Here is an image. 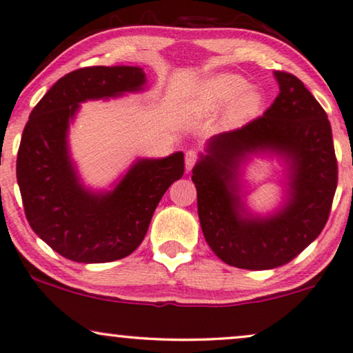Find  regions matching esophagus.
Masks as SVG:
<instances>
[{"mask_svg":"<svg viewBox=\"0 0 353 353\" xmlns=\"http://www.w3.org/2000/svg\"><path fill=\"white\" fill-rule=\"evenodd\" d=\"M184 163H186V170L190 172L192 170V167L197 163V152H194V150H188L186 156H184Z\"/></svg>","mask_w":353,"mask_h":353,"instance_id":"1","label":"esophagus"}]
</instances>
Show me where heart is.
<instances>
[{
    "mask_svg": "<svg viewBox=\"0 0 353 353\" xmlns=\"http://www.w3.org/2000/svg\"><path fill=\"white\" fill-rule=\"evenodd\" d=\"M248 81L234 73H223L219 77L211 78L206 81L201 90V101L210 109H217L225 106L227 103L232 101L234 97L236 100L230 108L228 117L233 123L245 122L261 106L263 95L258 89L247 88Z\"/></svg>",
    "mask_w": 353,
    "mask_h": 353,
    "instance_id": "heart-1",
    "label": "heart"
}]
</instances>
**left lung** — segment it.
Segmentation results:
<instances>
[{
	"mask_svg": "<svg viewBox=\"0 0 353 353\" xmlns=\"http://www.w3.org/2000/svg\"><path fill=\"white\" fill-rule=\"evenodd\" d=\"M280 94L242 128L221 132L192 169L199 217L211 250L239 269L265 270L290 263L325 227L338 184L332 126L297 77L274 72ZM272 151L288 164L287 203L272 216H253L239 197V164Z\"/></svg>",
	"mask_w": 353,
	"mask_h": 353,
	"instance_id": "8db88e82",
	"label": "left lung"
}]
</instances>
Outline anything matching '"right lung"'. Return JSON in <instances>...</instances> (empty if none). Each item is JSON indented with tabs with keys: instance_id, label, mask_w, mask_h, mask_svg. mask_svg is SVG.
<instances>
[{
	"instance_id": "add662e5",
	"label": "right lung",
	"mask_w": 353,
	"mask_h": 353,
	"mask_svg": "<svg viewBox=\"0 0 353 353\" xmlns=\"http://www.w3.org/2000/svg\"><path fill=\"white\" fill-rule=\"evenodd\" d=\"M141 67H84L62 77L31 111L17 156L23 208L31 228L77 263H109L141 245L159 200L184 173V154L137 159L109 192L81 183L68 152V126L79 103L139 92Z\"/></svg>"
}]
</instances>
